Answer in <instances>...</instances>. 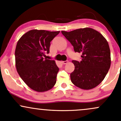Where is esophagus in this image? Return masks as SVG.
I'll return each mask as SVG.
<instances>
[{
    "instance_id": "esophagus-1",
    "label": "esophagus",
    "mask_w": 121,
    "mask_h": 121,
    "mask_svg": "<svg viewBox=\"0 0 121 121\" xmlns=\"http://www.w3.org/2000/svg\"><path fill=\"white\" fill-rule=\"evenodd\" d=\"M68 61H61V63L63 64H66L68 63Z\"/></svg>"
}]
</instances>
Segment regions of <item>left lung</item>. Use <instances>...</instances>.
<instances>
[{"label": "left lung", "mask_w": 121, "mask_h": 121, "mask_svg": "<svg viewBox=\"0 0 121 121\" xmlns=\"http://www.w3.org/2000/svg\"><path fill=\"white\" fill-rule=\"evenodd\" d=\"M61 33L73 46L75 52L82 54L80 62L72 61L75 69L70 75L71 82L83 90L95 88L104 79L111 65L107 40L100 33L90 27Z\"/></svg>", "instance_id": "left-lung-1"}]
</instances>
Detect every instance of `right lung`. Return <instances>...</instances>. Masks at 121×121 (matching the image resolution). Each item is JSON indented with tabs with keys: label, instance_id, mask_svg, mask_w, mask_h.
Masks as SVG:
<instances>
[{
	"label": "right lung",
	"instance_id": "add662e5",
	"mask_svg": "<svg viewBox=\"0 0 121 121\" xmlns=\"http://www.w3.org/2000/svg\"><path fill=\"white\" fill-rule=\"evenodd\" d=\"M59 33L34 29L24 34L17 42V71L23 82L37 92L48 91L56 83L59 69L54 60L43 56L49 53L50 42Z\"/></svg>",
	"mask_w": 121,
	"mask_h": 121
}]
</instances>
